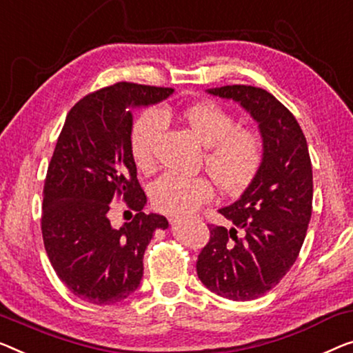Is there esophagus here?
Listing matches in <instances>:
<instances>
[{
	"label": "esophagus",
	"mask_w": 353,
	"mask_h": 353,
	"mask_svg": "<svg viewBox=\"0 0 353 353\" xmlns=\"http://www.w3.org/2000/svg\"><path fill=\"white\" fill-rule=\"evenodd\" d=\"M177 220H179V217H170V222H171V223H176Z\"/></svg>",
	"instance_id": "1"
}]
</instances>
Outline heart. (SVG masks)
I'll return each mask as SVG.
<instances>
[{"label": "heart", "instance_id": "1", "mask_svg": "<svg viewBox=\"0 0 353 353\" xmlns=\"http://www.w3.org/2000/svg\"><path fill=\"white\" fill-rule=\"evenodd\" d=\"M199 143L206 145L204 163L220 190H243L259 174L263 163V139L260 133L238 126L234 115L217 103L203 101L182 110ZM166 125L160 109H149L136 120L130 136V149L136 166L147 170L154 161V145ZM212 198V183L206 177H185L166 172L152 183L154 206L168 214H190Z\"/></svg>", "mask_w": 353, "mask_h": 353}]
</instances>
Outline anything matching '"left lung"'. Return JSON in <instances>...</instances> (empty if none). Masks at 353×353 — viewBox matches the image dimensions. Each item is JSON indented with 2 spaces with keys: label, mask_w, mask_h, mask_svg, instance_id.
Wrapping results in <instances>:
<instances>
[{
  "label": "left lung",
  "mask_w": 353,
  "mask_h": 353,
  "mask_svg": "<svg viewBox=\"0 0 353 353\" xmlns=\"http://www.w3.org/2000/svg\"><path fill=\"white\" fill-rule=\"evenodd\" d=\"M206 92L241 104L263 139L259 174L234 203L219 209L234 227L209 225L210 239L196 261L210 292L249 301L276 287L298 259L312 214L311 157L296 119L270 92L252 85Z\"/></svg>",
  "instance_id": "1"
}]
</instances>
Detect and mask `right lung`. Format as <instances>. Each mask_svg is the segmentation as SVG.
I'll list each match as a JSON object with an SVG mask.
<instances>
[{
    "instance_id": "1",
    "label": "right lung",
    "mask_w": 353,
    "mask_h": 353,
    "mask_svg": "<svg viewBox=\"0 0 353 353\" xmlns=\"http://www.w3.org/2000/svg\"><path fill=\"white\" fill-rule=\"evenodd\" d=\"M172 88L119 82L87 94L66 115L44 183L42 239L60 281L83 301L109 306L138 290L144 252L166 217L144 214L145 193L130 149L133 114L165 101ZM138 214L120 229L110 203Z\"/></svg>"
}]
</instances>
